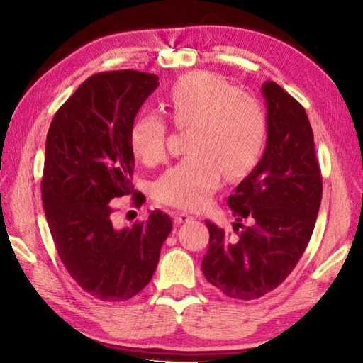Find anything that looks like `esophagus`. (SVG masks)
I'll return each mask as SVG.
<instances>
[{
  "label": "esophagus",
  "instance_id": "34e87169",
  "mask_svg": "<svg viewBox=\"0 0 363 363\" xmlns=\"http://www.w3.org/2000/svg\"><path fill=\"white\" fill-rule=\"evenodd\" d=\"M194 218H195L194 215L189 213V212H177V213H174V223H176V225H182V223H189V221H191Z\"/></svg>",
  "mask_w": 363,
  "mask_h": 363
}]
</instances>
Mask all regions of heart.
I'll list each match as a JSON object with an SVG mask.
<instances>
[{
    "label": "heart",
    "instance_id": "1",
    "mask_svg": "<svg viewBox=\"0 0 363 363\" xmlns=\"http://www.w3.org/2000/svg\"><path fill=\"white\" fill-rule=\"evenodd\" d=\"M165 109L177 128H189V156L167 168L154 184L159 203L203 209L218 189L223 172L238 177L257 164L267 138L264 106L252 94L213 73L177 79L165 95ZM167 125L157 113H142L129 129V145L143 164L164 159Z\"/></svg>",
    "mask_w": 363,
    "mask_h": 363
}]
</instances>
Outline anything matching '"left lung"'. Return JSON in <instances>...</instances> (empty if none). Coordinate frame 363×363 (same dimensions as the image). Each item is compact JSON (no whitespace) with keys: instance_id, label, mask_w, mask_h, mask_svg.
Wrapping results in <instances>:
<instances>
[{"instance_id":"8db88e82","label":"left lung","mask_w":363,"mask_h":363,"mask_svg":"<svg viewBox=\"0 0 363 363\" xmlns=\"http://www.w3.org/2000/svg\"><path fill=\"white\" fill-rule=\"evenodd\" d=\"M267 101V146L228 206L237 235L206 221L209 248L206 279L229 298L257 299L285 281L303 256L320 211L323 181L313 133L304 107L273 81L262 86Z\"/></svg>"}]
</instances>
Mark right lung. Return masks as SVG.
<instances>
[{
    "instance_id": "1",
    "label": "right lung",
    "mask_w": 363,
    "mask_h": 363,
    "mask_svg": "<svg viewBox=\"0 0 363 363\" xmlns=\"http://www.w3.org/2000/svg\"><path fill=\"white\" fill-rule=\"evenodd\" d=\"M156 74L120 70L90 76L54 115L45 145L42 201L68 273L107 303L143 290L157 267L172 218L152 211L133 228L113 226L115 198L134 191L129 129L159 86Z\"/></svg>"
}]
</instances>
